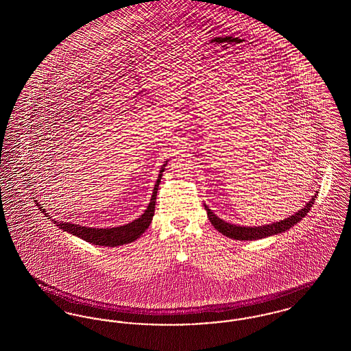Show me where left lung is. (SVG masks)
<instances>
[{"label":"left lung","instance_id":"8db88e82","mask_svg":"<svg viewBox=\"0 0 351 351\" xmlns=\"http://www.w3.org/2000/svg\"><path fill=\"white\" fill-rule=\"evenodd\" d=\"M317 195H315L311 201H308L299 212H296L293 216L291 217L284 218L279 222H274L269 225H262V226H241V225H234L230 222H226L223 219L217 217L210 209L209 206H206V204H204L205 210L208 213V218L212 222V225L215 226V229H217L219 233L237 239V241H255V239H262L266 237L271 235H276V234L284 233L287 230H289L292 226H295L298 222H300L302 218L306 216V213L311 210L312 205L315 204Z\"/></svg>","mask_w":351,"mask_h":351}]
</instances>
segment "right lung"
<instances>
[{
  "instance_id": "obj_1",
  "label": "right lung",
  "mask_w": 351,
  "mask_h": 351,
  "mask_svg": "<svg viewBox=\"0 0 351 351\" xmlns=\"http://www.w3.org/2000/svg\"><path fill=\"white\" fill-rule=\"evenodd\" d=\"M167 162H165V165L159 171V176L156 179V183L154 185V191H152V196H151L150 204L146 208V210L143 212L142 216L139 218L134 219L133 222L117 226V228H106V229H99V228H86L82 226L77 223H71V222H59L55 221L49 216V213H46L47 210L40 206V204H38V201L35 200V204L38 205V208L40 209V212L50 218L53 223H56V226H59V229H62L63 232L76 235L79 238H82L84 241L92 243V245H99V246H109V247H114V246H121V245H126V243H132L134 241H136L142 234L145 233L149 226H150L152 216L155 212V202H156V193H158V188L160 179L163 176V172L166 169Z\"/></svg>"
}]
</instances>
